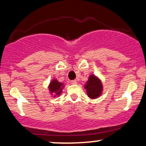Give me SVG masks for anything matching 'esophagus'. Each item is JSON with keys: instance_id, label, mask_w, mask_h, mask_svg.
<instances>
[{"instance_id": "obj_1", "label": "esophagus", "mask_w": 146, "mask_h": 146, "mask_svg": "<svg viewBox=\"0 0 146 146\" xmlns=\"http://www.w3.org/2000/svg\"><path fill=\"white\" fill-rule=\"evenodd\" d=\"M70 83H71L72 84H76L78 83V82H77L76 80H72L71 82H70Z\"/></svg>"}]
</instances>
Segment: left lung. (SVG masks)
<instances>
[{
  "mask_svg": "<svg viewBox=\"0 0 146 146\" xmlns=\"http://www.w3.org/2000/svg\"><path fill=\"white\" fill-rule=\"evenodd\" d=\"M84 89H86L88 96L91 99H96L102 94L103 86L101 80L95 75L91 74L86 81V84H84Z\"/></svg>",
  "mask_w": 146,
  "mask_h": 146,
  "instance_id": "8db88e82",
  "label": "left lung"
}]
</instances>
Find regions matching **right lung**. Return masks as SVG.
I'll list each match as a JSON object with an SVG mask.
<instances>
[{"label":"right lung","instance_id":"right-lung-1","mask_svg":"<svg viewBox=\"0 0 146 146\" xmlns=\"http://www.w3.org/2000/svg\"><path fill=\"white\" fill-rule=\"evenodd\" d=\"M64 87V83L60 82L57 80L52 79V80L50 82V83L48 85V89L50 91V94L51 95H53L52 96L56 97L59 96L61 95L62 92V89Z\"/></svg>","mask_w":146,"mask_h":146}]
</instances>
